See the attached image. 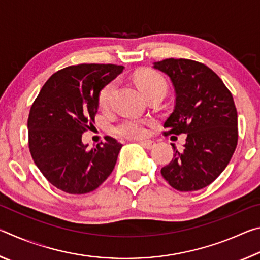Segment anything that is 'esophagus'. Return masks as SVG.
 Masks as SVG:
<instances>
[{
  "label": "esophagus",
  "instance_id": "obj_1",
  "mask_svg": "<svg viewBox=\"0 0 260 260\" xmlns=\"http://www.w3.org/2000/svg\"><path fill=\"white\" fill-rule=\"evenodd\" d=\"M141 146H142L143 148L148 149V150H151V149H153L156 147V143L153 142V141H150V140H147V141H140L139 142Z\"/></svg>",
  "mask_w": 260,
  "mask_h": 260
}]
</instances>
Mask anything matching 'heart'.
<instances>
[{
  "instance_id": "b5f03b06",
  "label": "heart",
  "mask_w": 260,
  "mask_h": 260,
  "mask_svg": "<svg viewBox=\"0 0 260 260\" xmlns=\"http://www.w3.org/2000/svg\"><path fill=\"white\" fill-rule=\"evenodd\" d=\"M135 81L144 95L156 90H161L165 93L166 90L165 79L162 78L161 74L152 71V70H143L139 72L135 76ZM114 88H116V83L111 81L100 90L99 105L102 110L109 109ZM149 126H150V122L148 120L139 119V118H127L116 126V132L117 134L124 136V138L138 140L146 138L149 133Z\"/></svg>"
}]
</instances>
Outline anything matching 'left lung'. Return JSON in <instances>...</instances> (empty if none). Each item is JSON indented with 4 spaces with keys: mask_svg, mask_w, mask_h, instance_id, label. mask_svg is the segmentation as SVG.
<instances>
[{
    "mask_svg": "<svg viewBox=\"0 0 260 260\" xmlns=\"http://www.w3.org/2000/svg\"><path fill=\"white\" fill-rule=\"evenodd\" d=\"M153 68L170 77L175 91L164 134H186L182 150L160 170L171 187L195 191L212 183L234 153L239 131L233 95L218 74L200 61L167 58Z\"/></svg>",
    "mask_w": 260,
    "mask_h": 260,
    "instance_id": "obj_1",
    "label": "left lung"
}]
</instances>
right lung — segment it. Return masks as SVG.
<instances>
[{
	"label": "right lung",
	"instance_id": "obj_1",
	"mask_svg": "<svg viewBox=\"0 0 260 260\" xmlns=\"http://www.w3.org/2000/svg\"><path fill=\"white\" fill-rule=\"evenodd\" d=\"M114 64H79L48 79L32 104L27 120L33 160L52 186L81 195L99 188L117 162L122 144L111 136L88 149L82 133L93 127L99 93L120 74Z\"/></svg>",
	"mask_w": 260,
	"mask_h": 260
}]
</instances>
